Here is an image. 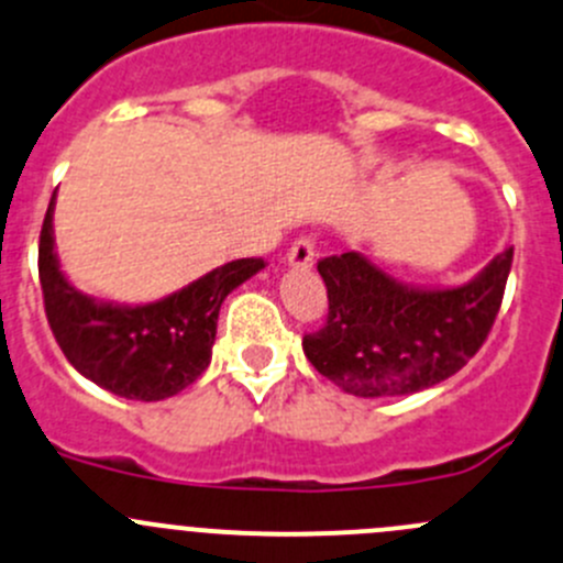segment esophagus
I'll return each instance as SVG.
<instances>
[{
	"label": "esophagus",
	"instance_id": "1",
	"mask_svg": "<svg viewBox=\"0 0 563 563\" xmlns=\"http://www.w3.org/2000/svg\"><path fill=\"white\" fill-rule=\"evenodd\" d=\"M316 261V247L310 239H297V242L291 244V250H288V266H294V269H308V266H313Z\"/></svg>",
	"mask_w": 563,
	"mask_h": 563
}]
</instances>
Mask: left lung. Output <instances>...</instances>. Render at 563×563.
Here are the masks:
<instances>
[{
    "instance_id": "1",
    "label": "left lung",
    "mask_w": 563,
    "mask_h": 563,
    "mask_svg": "<svg viewBox=\"0 0 563 563\" xmlns=\"http://www.w3.org/2000/svg\"><path fill=\"white\" fill-rule=\"evenodd\" d=\"M511 269V247L462 286L398 280L363 253L319 261L327 324L305 335V357L360 398L409 396L454 376L487 341Z\"/></svg>"
}]
</instances>
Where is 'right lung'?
<instances>
[{
	"instance_id": "add662e5",
	"label": "right lung",
	"mask_w": 563,
	"mask_h": 563,
	"mask_svg": "<svg viewBox=\"0 0 563 563\" xmlns=\"http://www.w3.org/2000/svg\"><path fill=\"white\" fill-rule=\"evenodd\" d=\"M52 195L37 247L46 319L68 363L103 390L134 401H162L192 385L211 363L220 308L233 288L264 269L239 258L211 269L156 302L120 305L81 294L59 269Z\"/></svg>"
}]
</instances>
